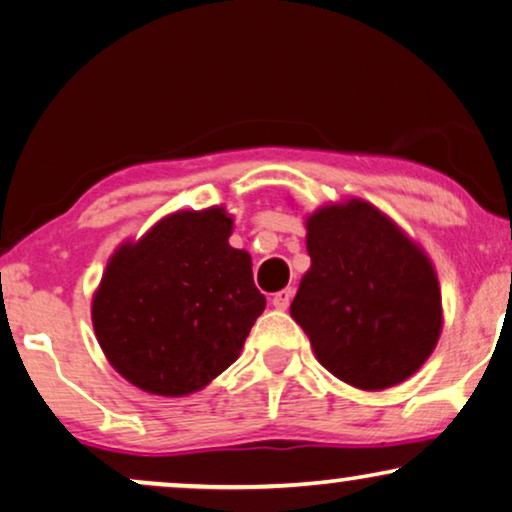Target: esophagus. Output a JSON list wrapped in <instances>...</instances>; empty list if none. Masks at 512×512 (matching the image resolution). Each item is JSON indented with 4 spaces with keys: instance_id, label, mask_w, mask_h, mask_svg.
Listing matches in <instances>:
<instances>
[{
    "instance_id": "1",
    "label": "esophagus",
    "mask_w": 512,
    "mask_h": 512,
    "mask_svg": "<svg viewBox=\"0 0 512 512\" xmlns=\"http://www.w3.org/2000/svg\"><path fill=\"white\" fill-rule=\"evenodd\" d=\"M292 295H295V290L285 288V290H281V292H276V295L271 297V302H274L276 309H288L290 302H292Z\"/></svg>"
}]
</instances>
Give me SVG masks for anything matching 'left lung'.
<instances>
[{
	"label": "left lung",
	"mask_w": 512,
	"mask_h": 512,
	"mask_svg": "<svg viewBox=\"0 0 512 512\" xmlns=\"http://www.w3.org/2000/svg\"><path fill=\"white\" fill-rule=\"evenodd\" d=\"M311 269L290 313L325 370L363 391L395 386L440 337V288L428 257L365 201L306 222Z\"/></svg>",
	"instance_id": "left-lung-1"
}]
</instances>
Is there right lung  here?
<instances>
[{
  "label": "right lung",
  "mask_w": 512,
  "mask_h": 512,
  "mask_svg": "<svg viewBox=\"0 0 512 512\" xmlns=\"http://www.w3.org/2000/svg\"><path fill=\"white\" fill-rule=\"evenodd\" d=\"M222 208L175 213L112 257L95 337L121 377L156 395L199 391L238 358L267 299Z\"/></svg>",
  "instance_id": "right-lung-1"
}]
</instances>
